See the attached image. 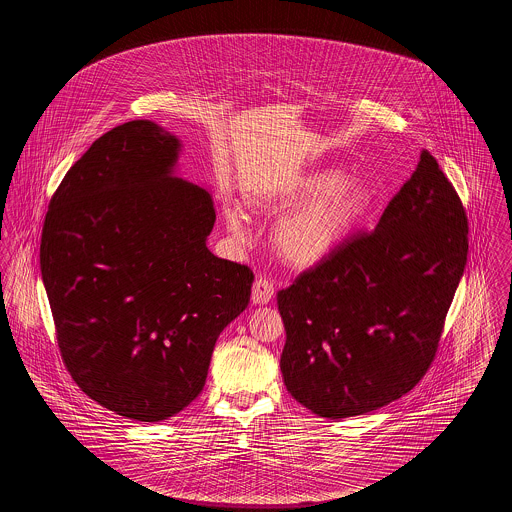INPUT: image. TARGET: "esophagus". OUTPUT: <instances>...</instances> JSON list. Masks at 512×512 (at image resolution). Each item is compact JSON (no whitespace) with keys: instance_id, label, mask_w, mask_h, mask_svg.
I'll return each mask as SVG.
<instances>
[{"instance_id":"obj_1","label":"esophagus","mask_w":512,"mask_h":512,"mask_svg":"<svg viewBox=\"0 0 512 512\" xmlns=\"http://www.w3.org/2000/svg\"><path fill=\"white\" fill-rule=\"evenodd\" d=\"M272 297H274L272 282H268L267 278H257L251 288V301L255 305H267Z\"/></svg>"}]
</instances>
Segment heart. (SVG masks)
<instances>
[{
  "mask_svg": "<svg viewBox=\"0 0 512 512\" xmlns=\"http://www.w3.org/2000/svg\"><path fill=\"white\" fill-rule=\"evenodd\" d=\"M372 190L361 178H347L340 169H320L278 192L253 197L257 207L293 211L278 222L272 242L278 257L290 267H317L349 240L372 207ZM228 230L245 238L247 219L238 205L224 209Z\"/></svg>",
  "mask_w": 512,
  "mask_h": 512,
  "instance_id": "heart-1",
  "label": "heart"
}]
</instances>
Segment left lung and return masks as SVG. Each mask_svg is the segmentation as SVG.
<instances>
[{"label":"left lung","instance_id":"8db88e82","mask_svg":"<svg viewBox=\"0 0 512 512\" xmlns=\"http://www.w3.org/2000/svg\"><path fill=\"white\" fill-rule=\"evenodd\" d=\"M466 255L463 203L424 149L374 232L278 292L293 399L336 420L413 390L434 361Z\"/></svg>","mask_w":512,"mask_h":512}]
</instances>
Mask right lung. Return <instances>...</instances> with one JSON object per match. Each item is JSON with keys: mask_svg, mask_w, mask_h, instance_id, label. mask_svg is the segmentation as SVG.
Instances as JSON below:
<instances>
[{"mask_svg": "<svg viewBox=\"0 0 512 512\" xmlns=\"http://www.w3.org/2000/svg\"><path fill=\"white\" fill-rule=\"evenodd\" d=\"M182 142L151 121L98 138L51 197L40 268L61 357L105 409L161 422L201 393L253 272L207 247L213 195L176 176Z\"/></svg>", "mask_w": 512, "mask_h": 512, "instance_id": "1", "label": "right lung"}]
</instances>
